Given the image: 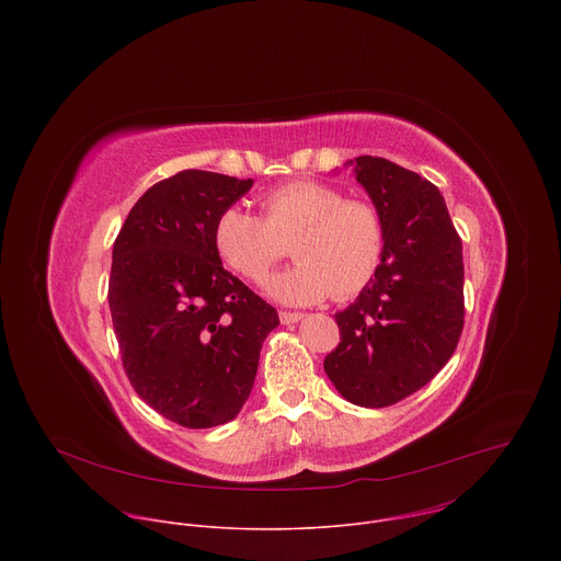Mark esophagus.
<instances>
[{"label": "esophagus", "mask_w": 561, "mask_h": 561, "mask_svg": "<svg viewBox=\"0 0 561 561\" xmlns=\"http://www.w3.org/2000/svg\"><path fill=\"white\" fill-rule=\"evenodd\" d=\"M304 314L301 312H295V310H279V319H282V324H295V322H299Z\"/></svg>", "instance_id": "esophagus-1"}]
</instances>
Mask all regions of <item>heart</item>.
Here are the masks:
<instances>
[{"label":"heart","mask_w":561,"mask_h":561,"mask_svg":"<svg viewBox=\"0 0 561 561\" xmlns=\"http://www.w3.org/2000/svg\"><path fill=\"white\" fill-rule=\"evenodd\" d=\"M297 264L266 282L286 304H312L331 295L351 299L379 271L386 228L379 210L364 199H346L324 182H290L262 195L260 217L230 206L213 226L221 262L247 282L260 284L286 255Z\"/></svg>","instance_id":"b5f03b06"}]
</instances>
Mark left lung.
Returning <instances> with one entry per match:
<instances>
[{
    "mask_svg": "<svg viewBox=\"0 0 561 561\" xmlns=\"http://www.w3.org/2000/svg\"><path fill=\"white\" fill-rule=\"evenodd\" d=\"M355 162L386 244L373 282L335 314L340 344L324 370L351 404L383 409L417 392L453 357L463 329V257L437 186L381 157Z\"/></svg>",
    "mask_w": 561,
    "mask_h": 561,
    "instance_id": "8db88e82",
    "label": "left lung"
}]
</instances>
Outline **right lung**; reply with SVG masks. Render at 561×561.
Segmentation results:
<instances>
[{
  "label": "right lung",
  "mask_w": 561,
  "mask_h": 561,
  "mask_svg": "<svg viewBox=\"0 0 561 561\" xmlns=\"http://www.w3.org/2000/svg\"><path fill=\"white\" fill-rule=\"evenodd\" d=\"M251 186L195 169L157 182L113 247L108 306L122 366L144 402L184 428L237 417L279 324L213 247L215 219Z\"/></svg>",
  "instance_id": "right-lung-1"
}]
</instances>
